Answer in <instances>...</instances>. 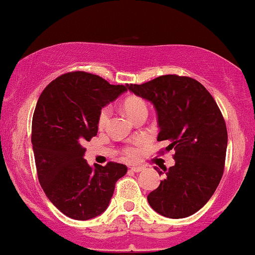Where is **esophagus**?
I'll return each mask as SVG.
<instances>
[{
    "instance_id": "esophagus-1",
    "label": "esophagus",
    "mask_w": 255,
    "mask_h": 255,
    "mask_svg": "<svg viewBox=\"0 0 255 255\" xmlns=\"http://www.w3.org/2000/svg\"><path fill=\"white\" fill-rule=\"evenodd\" d=\"M130 170H132V172H134V173H139V172H142L143 170V167H139V166H132L130 168Z\"/></svg>"
}]
</instances>
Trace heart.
I'll return each mask as SVG.
<instances>
[{"mask_svg":"<svg viewBox=\"0 0 255 255\" xmlns=\"http://www.w3.org/2000/svg\"><path fill=\"white\" fill-rule=\"evenodd\" d=\"M123 109H124L125 113H127L132 121L137 116L142 115V113H144L148 111L144 101H143L140 98H137V97H130L125 99L124 104H123ZM110 116H111V107L109 106L104 107V109H101L100 112H99L98 128H100V130H103V128H106L107 123H109ZM143 143H144V139H138L137 142H134L133 144L125 146L124 151H123L125 158L134 160V158L138 157L139 151H140V145H142Z\"/></svg>","mask_w":255,"mask_h":255,"instance_id":"b5f03b06","label":"heart"}]
</instances>
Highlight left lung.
Masks as SVG:
<instances>
[{"mask_svg": "<svg viewBox=\"0 0 255 255\" xmlns=\"http://www.w3.org/2000/svg\"><path fill=\"white\" fill-rule=\"evenodd\" d=\"M128 89L150 101L157 112V140L174 149V166L155 168L163 179L148 194L155 211L184 218L202 209L222 179L228 133L216 101L202 83L188 76L163 75Z\"/></svg>", "mask_w": 255, "mask_h": 255, "instance_id": "obj_1", "label": "left lung"}]
</instances>
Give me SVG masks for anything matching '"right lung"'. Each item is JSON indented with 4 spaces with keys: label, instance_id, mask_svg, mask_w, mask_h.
I'll return each instance as SVG.
<instances>
[{
    "label": "right lung",
    "instance_id": "right-lung-1",
    "mask_svg": "<svg viewBox=\"0 0 255 255\" xmlns=\"http://www.w3.org/2000/svg\"><path fill=\"white\" fill-rule=\"evenodd\" d=\"M128 85H110L98 75L73 71L45 87L32 121V145L40 186L50 202L73 220L87 221L106 210L125 164L91 167L83 143L98 133L101 109Z\"/></svg>",
    "mask_w": 255,
    "mask_h": 255
}]
</instances>
